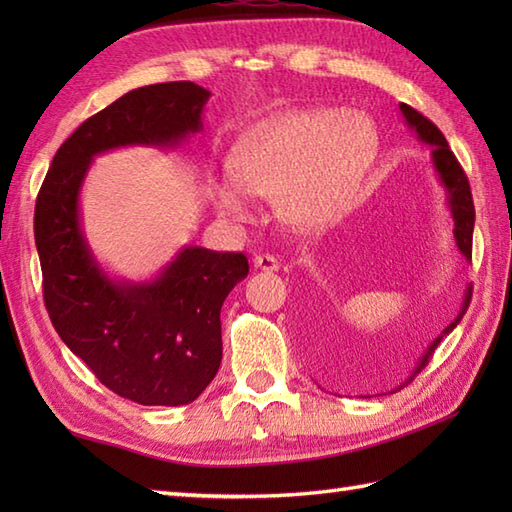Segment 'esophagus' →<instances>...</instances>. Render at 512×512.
Wrapping results in <instances>:
<instances>
[{"label":"esophagus","instance_id":"34e87169","mask_svg":"<svg viewBox=\"0 0 512 512\" xmlns=\"http://www.w3.org/2000/svg\"><path fill=\"white\" fill-rule=\"evenodd\" d=\"M253 264H255V268H259V270H266V273H273V270H277V268H279L277 257L268 255V253H259V255H255Z\"/></svg>","mask_w":512,"mask_h":512}]
</instances>
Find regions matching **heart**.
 Masks as SVG:
<instances>
[{"label": "heart", "instance_id": "obj_1", "mask_svg": "<svg viewBox=\"0 0 512 512\" xmlns=\"http://www.w3.org/2000/svg\"><path fill=\"white\" fill-rule=\"evenodd\" d=\"M378 134L356 110H308L248 136L231 158L233 178L215 182V204L226 217H250L248 195L275 200L281 220L319 228L339 213L372 167Z\"/></svg>", "mask_w": 512, "mask_h": 512}]
</instances>
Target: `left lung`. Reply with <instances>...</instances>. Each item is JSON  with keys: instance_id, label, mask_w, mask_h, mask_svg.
Returning <instances> with one entry per match:
<instances>
[{"instance_id": "left-lung-1", "label": "left lung", "mask_w": 512, "mask_h": 512, "mask_svg": "<svg viewBox=\"0 0 512 512\" xmlns=\"http://www.w3.org/2000/svg\"><path fill=\"white\" fill-rule=\"evenodd\" d=\"M400 112L405 116L407 125L418 134V138L422 143L431 145L433 149V165H436V171L440 173V180L444 187L449 191V206L455 220V244H458L460 253L471 259L473 253V224H475V209H473V195H471V187H469V178H466L464 169L460 167L458 158L453 156V151L449 149L447 138L440 132V129L433 125L427 116H422L420 112L413 110L407 103H400ZM473 297V286L466 288V295L462 301V310L458 317H455L447 328L442 330L440 336H436L427 352L420 356V361L416 365V369L409 374V378H405V383H400L394 391H400L405 385H409L413 378H416L424 367L429 365L433 352L440 345V341L447 336L449 332H453L455 325H458L464 317V312L469 310V303ZM347 330H343L341 325H332L328 319L323 323H319L317 319L308 321V330H306V358L308 365L321 383H325L332 389H347L356 385L358 380L365 376V365L358 361L356 354L352 352V339H347ZM391 391V394H394Z\"/></svg>"}]
</instances>
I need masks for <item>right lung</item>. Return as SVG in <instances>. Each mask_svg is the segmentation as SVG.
<instances>
[{"instance_id":"add662e5","label":"right lung","mask_w":512,"mask_h":512,"mask_svg":"<svg viewBox=\"0 0 512 512\" xmlns=\"http://www.w3.org/2000/svg\"><path fill=\"white\" fill-rule=\"evenodd\" d=\"M209 96L191 81L127 92L59 147L35 204L43 301L54 330L107 389L147 407L189 405L215 378L220 310L248 275V259L184 246L154 281H114L83 237L79 193L92 158L103 151L173 147L200 132Z\"/></svg>"}]
</instances>
